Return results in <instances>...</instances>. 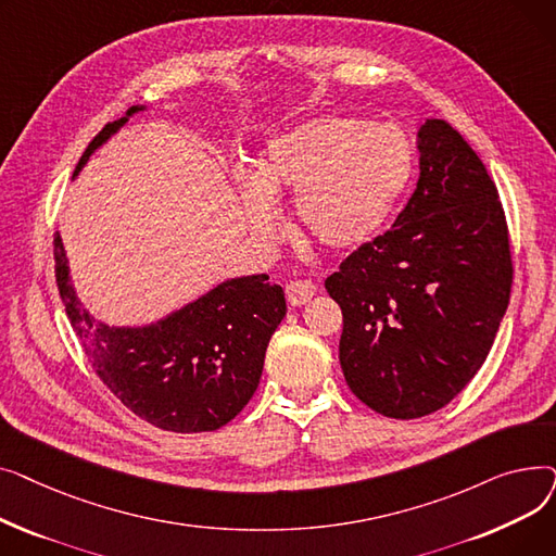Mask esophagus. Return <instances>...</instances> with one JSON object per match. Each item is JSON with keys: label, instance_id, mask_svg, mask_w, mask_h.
<instances>
[{"label": "esophagus", "instance_id": "esophagus-1", "mask_svg": "<svg viewBox=\"0 0 556 556\" xmlns=\"http://www.w3.org/2000/svg\"><path fill=\"white\" fill-rule=\"evenodd\" d=\"M317 293V286L311 279H295L286 286V298L290 306H304Z\"/></svg>", "mask_w": 556, "mask_h": 556}]
</instances>
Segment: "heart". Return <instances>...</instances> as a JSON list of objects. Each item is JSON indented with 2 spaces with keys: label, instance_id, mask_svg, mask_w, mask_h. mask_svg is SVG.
Masks as SVG:
<instances>
[{
  "label": "heart",
  "instance_id": "1",
  "mask_svg": "<svg viewBox=\"0 0 556 556\" xmlns=\"http://www.w3.org/2000/svg\"><path fill=\"white\" fill-rule=\"evenodd\" d=\"M413 146L388 124L323 116L273 139L245 191L250 229L261 241L279 237L273 200L295 195L304 237L344 252L374 239L410 180Z\"/></svg>",
  "mask_w": 556,
  "mask_h": 556
}]
</instances>
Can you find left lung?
Returning <instances> with one entry per match:
<instances>
[{"mask_svg": "<svg viewBox=\"0 0 556 556\" xmlns=\"http://www.w3.org/2000/svg\"><path fill=\"white\" fill-rule=\"evenodd\" d=\"M419 153L394 225L325 283L342 308L344 381L390 419L442 410L471 383L514 281L505 210L478 153L444 119L421 126Z\"/></svg>", "mask_w": 556, "mask_h": 556, "instance_id": "obj_1", "label": "left lung"}]
</instances>
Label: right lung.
Segmentation results:
<instances>
[{"mask_svg":"<svg viewBox=\"0 0 556 556\" xmlns=\"http://www.w3.org/2000/svg\"><path fill=\"white\" fill-rule=\"evenodd\" d=\"M137 110L103 126L76 173ZM53 261L58 293L87 361L139 419L168 432H210L248 405L268 342L286 315L283 288L268 275L229 279L153 327L114 329L97 323L76 300L58 231Z\"/></svg>","mask_w":556,"mask_h":556,"instance_id":"add662e5","label":"right lung"}]
</instances>
